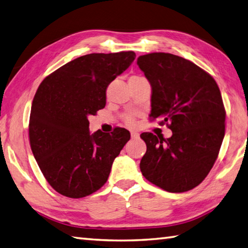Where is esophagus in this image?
<instances>
[{
	"instance_id": "34e87169",
	"label": "esophagus",
	"mask_w": 248,
	"mask_h": 248,
	"mask_svg": "<svg viewBox=\"0 0 248 248\" xmlns=\"http://www.w3.org/2000/svg\"><path fill=\"white\" fill-rule=\"evenodd\" d=\"M140 137V134L138 132H131V138L132 139H138Z\"/></svg>"
}]
</instances>
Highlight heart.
Here are the masks:
<instances>
[{"mask_svg":"<svg viewBox=\"0 0 248 248\" xmlns=\"http://www.w3.org/2000/svg\"><path fill=\"white\" fill-rule=\"evenodd\" d=\"M133 77H137V76H133ZM125 123H127L129 125H132L133 124V118L129 116V117L125 118Z\"/></svg>","mask_w":248,"mask_h":248,"instance_id":"b5f03b06","label":"heart"}]
</instances>
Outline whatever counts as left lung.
I'll return each instance as SVG.
<instances>
[{
  "label": "left lung",
  "instance_id": "1",
  "mask_svg": "<svg viewBox=\"0 0 248 248\" xmlns=\"http://www.w3.org/2000/svg\"><path fill=\"white\" fill-rule=\"evenodd\" d=\"M152 86L149 117L161 119L172 137L145 132L143 176L169 192H185L201 184L214 166L225 137L226 111L215 79L195 63L172 53L138 58Z\"/></svg>",
  "mask_w": 248,
  "mask_h": 248
}]
</instances>
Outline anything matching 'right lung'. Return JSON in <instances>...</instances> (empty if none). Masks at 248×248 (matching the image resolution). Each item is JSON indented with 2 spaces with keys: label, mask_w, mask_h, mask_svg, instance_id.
Masks as SVG:
<instances>
[{
  "label": "right lung",
  "mask_w": 248,
  "mask_h": 248,
  "mask_svg": "<svg viewBox=\"0 0 248 248\" xmlns=\"http://www.w3.org/2000/svg\"><path fill=\"white\" fill-rule=\"evenodd\" d=\"M135 59L133 51L90 53L48 75L32 102L29 138L43 175L62 196L78 199L108 181L130 132L90 133V115L106 104V89Z\"/></svg>",
  "instance_id": "add662e5"
}]
</instances>
